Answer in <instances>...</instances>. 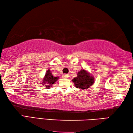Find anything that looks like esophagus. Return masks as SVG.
I'll return each instance as SVG.
<instances>
[{
    "label": "esophagus",
    "mask_w": 133,
    "mask_h": 133,
    "mask_svg": "<svg viewBox=\"0 0 133 133\" xmlns=\"http://www.w3.org/2000/svg\"><path fill=\"white\" fill-rule=\"evenodd\" d=\"M62 77H63V78H68V77H69V74H63Z\"/></svg>",
    "instance_id": "1"
}]
</instances>
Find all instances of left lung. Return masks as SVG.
Returning <instances> with one entry per match:
<instances>
[{"label":"left lung","instance_id":"left-lung-1","mask_svg":"<svg viewBox=\"0 0 133 133\" xmlns=\"http://www.w3.org/2000/svg\"><path fill=\"white\" fill-rule=\"evenodd\" d=\"M72 81L77 88L85 90L94 85V77L87 70L81 69L78 72L77 76L72 79Z\"/></svg>","mask_w":133,"mask_h":133}]
</instances>
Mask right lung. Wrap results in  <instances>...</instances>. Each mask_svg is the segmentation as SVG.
Segmentation results:
<instances>
[{"label":"right lung","instance_id":"1","mask_svg":"<svg viewBox=\"0 0 133 133\" xmlns=\"http://www.w3.org/2000/svg\"><path fill=\"white\" fill-rule=\"evenodd\" d=\"M58 79H59V77L53 76L50 70L48 69L47 70L46 74H45V76L44 77V78L42 80L43 81V82H42L43 83L42 84L47 89H49L50 87H52V85H54L55 82L57 81Z\"/></svg>","mask_w":133,"mask_h":133}]
</instances>
